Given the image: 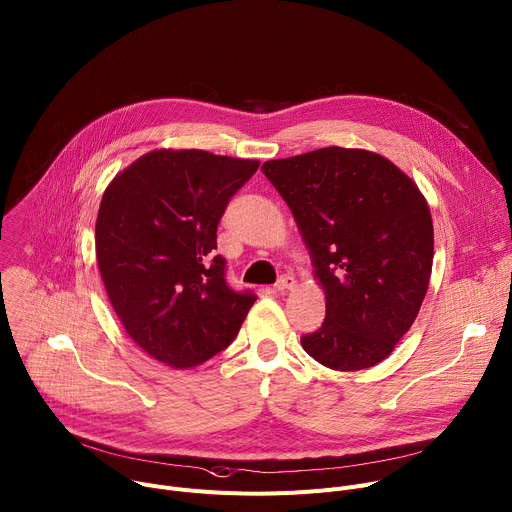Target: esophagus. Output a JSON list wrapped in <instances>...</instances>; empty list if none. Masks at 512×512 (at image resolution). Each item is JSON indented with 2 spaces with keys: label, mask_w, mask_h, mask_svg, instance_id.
Returning a JSON list of instances; mask_svg holds the SVG:
<instances>
[{
  "label": "esophagus",
  "mask_w": 512,
  "mask_h": 512,
  "mask_svg": "<svg viewBox=\"0 0 512 512\" xmlns=\"http://www.w3.org/2000/svg\"><path fill=\"white\" fill-rule=\"evenodd\" d=\"M296 285H298V281L294 277H291V275H281L279 281L275 283V291H277V294H285V291L296 289Z\"/></svg>",
  "instance_id": "1"
}]
</instances>
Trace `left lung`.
<instances>
[{"label": "left lung", "instance_id": "obj_1", "mask_svg": "<svg viewBox=\"0 0 512 512\" xmlns=\"http://www.w3.org/2000/svg\"><path fill=\"white\" fill-rule=\"evenodd\" d=\"M296 218L326 320L302 338L332 371L385 360L415 322L433 263V223L417 184L391 160L322 148L261 166Z\"/></svg>", "mask_w": 512, "mask_h": 512}]
</instances>
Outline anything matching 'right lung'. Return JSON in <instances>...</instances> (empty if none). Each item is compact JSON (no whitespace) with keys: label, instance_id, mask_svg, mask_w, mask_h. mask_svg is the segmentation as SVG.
I'll return each mask as SVG.
<instances>
[{"label":"right lung","instance_id":"add662e5","mask_svg":"<svg viewBox=\"0 0 512 512\" xmlns=\"http://www.w3.org/2000/svg\"><path fill=\"white\" fill-rule=\"evenodd\" d=\"M257 160L204 150H154L103 192L95 251L109 302L129 338L172 369L227 348L255 296L225 281L216 227Z\"/></svg>","mask_w":512,"mask_h":512}]
</instances>
